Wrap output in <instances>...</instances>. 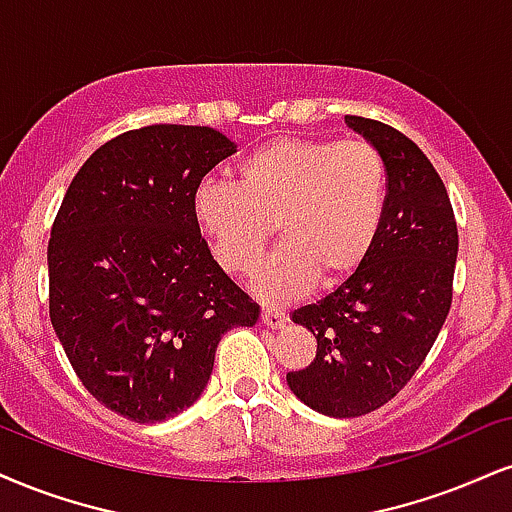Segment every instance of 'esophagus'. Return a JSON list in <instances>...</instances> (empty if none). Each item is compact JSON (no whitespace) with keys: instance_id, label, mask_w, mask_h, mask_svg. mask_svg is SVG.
<instances>
[{"instance_id":"1","label":"esophagus","mask_w":512,"mask_h":512,"mask_svg":"<svg viewBox=\"0 0 512 512\" xmlns=\"http://www.w3.org/2000/svg\"><path fill=\"white\" fill-rule=\"evenodd\" d=\"M288 322L286 312H276V310H262V324L269 326V329H281L283 324Z\"/></svg>"}]
</instances>
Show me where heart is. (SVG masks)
<instances>
[{
  "mask_svg": "<svg viewBox=\"0 0 512 512\" xmlns=\"http://www.w3.org/2000/svg\"><path fill=\"white\" fill-rule=\"evenodd\" d=\"M389 176L365 140L281 138L238 166V181H202L193 193L197 229L214 257L252 272L276 226L281 248L260 264L252 291L288 303L315 283L336 286L365 262L379 236Z\"/></svg>",
  "mask_w": 512,
  "mask_h": 512,
  "instance_id": "heart-1",
  "label": "heart"
}]
</instances>
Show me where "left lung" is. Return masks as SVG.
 I'll return each instance as SVG.
<instances>
[{
	"label": "left lung",
	"instance_id": "8db88e82",
	"mask_svg": "<svg viewBox=\"0 0 512 512\" xmlns=\"http://www.w3.org/2000/svg\"><path fill=\"white\" fill-rule=\"evenodd\" d=\"M377 147L389 190L379 236L365 262L293 322L317 338L310 367L288 389L329 417H360L396 396L439 336L453 298L458 226L446 186L424 152L381 121L346 116Z\"/></svg>",
	"mask_w": 512,
	"mask_h": 512
}]
</instances>
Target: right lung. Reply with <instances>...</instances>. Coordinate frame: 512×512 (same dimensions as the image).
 I'll list each match as a JSON object with an SVG mask.
<instances>
[{
    "mask_svg": "<svg viewBox=\"0 0 512 512\" xmlns=\"http://www.w3.org/2000/svg\"><path fill=\"white\" fill-rule=\"evenodd\" d=\"M233 152L214 128L145 126L92 152L61 200L49 319L85 389L133 422L190 408L221 336L260 319L193 217L202 176Z\"/></svg>",
    "mask_w": 512,
    "mask_h": 512,
    "instance_id": "add662e5",
    "label": "right lung"
}]
</instances>
